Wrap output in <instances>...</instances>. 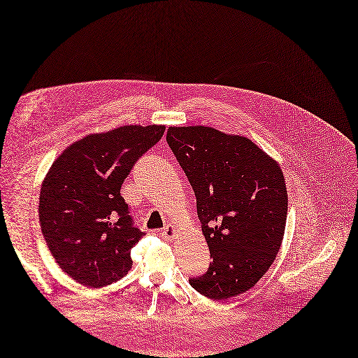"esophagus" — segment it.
I'll use <instances>...</instances> for the list:
<instances>
[{"mask_svg": "<svg viewBox=\"0 0 358 358\" xmlns=\"http://www.w3.org/2000/svg\"><path fill=\"white\" fill-rule=\"evenodd\" d=\"M179 236V230H178V227H175L173 224L172 226H167L163 231H162V237H164V239H176V237Z\"/></svg>", "mask_w": 358, "mask_h": 358, "instance_id": "obj_1", "label": "esophagus"}]
</instances>
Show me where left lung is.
I'll use <instances>...</instances> for the list:
<instances>
[{
    "label": "left lung",
    "mask_w": 358,
    "mask_h": 358,
    "mask_svg": "<svg viewBox=\"0 0 358 358\" xmlns=\"http://www.w3.org/2000/svg\"><path fill=\"white\" fill-rule=\"evenodd\" d=\"M166 140L195 192L213 258L191 285L213 300L250 290L284 239L288 195L280 163L243 135L206 125L169 127Z\"/></svg>",
    "instance_id": "1"
}]
</instances>
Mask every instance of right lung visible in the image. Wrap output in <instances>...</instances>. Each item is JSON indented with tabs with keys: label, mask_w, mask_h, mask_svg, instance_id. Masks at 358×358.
<instances>
[{
	"label": "right lung",
	"mask_w": 358,
	"mask_h": 358,
	"mask_svg": "<svg viewBox=\"0 0 358 358\" xmlns=\"http://www.w3.org/2000/svg\"><path fill=\"white\" fill-rule=\"evenodd\" d=\"M164 125H122L68 145L49 167L39 196L45 242L65 274L99 288L132 268L131 249L145 234L132 226L121 186Z\"/></svg>",
	"instance_id": "right-lung-1"
}]
</instances>
